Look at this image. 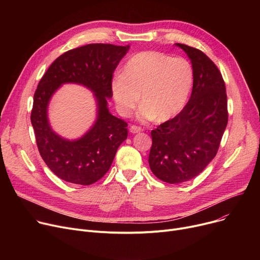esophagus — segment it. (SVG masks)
Listing matches in <instances>:
<instances>
[{
    "label": "esophagus",
    "mask_w": 260,
    "mask_h": 260,
    "mask_svg": "<svg viewBox=\"0 0 260 260\" xmlns=\"http://www.w3.org/2000/svg\"><path fill=\"white\" fill-rule=\"evenodd\" d=\"M129 132H131L132 134H137V133H140V132H142V129H141V127H139V126L132 125V126L129 127Z\"/></svg>",
    "instance_id": "esophagus-1"
}]
</instances>
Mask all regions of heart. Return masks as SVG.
<instances>
[{
    "label": "heart",
    "instance_id": "heart-1",
    "mask_svg": "<svg viewBox=\"0 0 260 260\" xmlns=\"http://www.w3.org/2000/svg\"><path fill=\"white\" fill-rule=\"evenodd\" d=\"M193 85V70L181 57L158 51L135 54L112 81L118 112L129 116L140 102L142 120L165 122L178 115L186 104Z\"/></svg>",
    "mask_w": 260,
    "mask_h": 260
}]
</instances>
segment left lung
Segmentation results:
<instances>
[{
  "mask_svg": "<svg viewBox=\"0 0 260 260\" xmlns=\"http://www.w3.org/2000/svg\"><path fill=\"white\" fill-rule=\"evenodd\" d=\"M193 67V89L187 104L173 119L152 131L148 163L168 183L195 178L214 159L228 124V100L222 76L201 50L176 43Z\"/></svg>",
  "mask_w": 260,
  "mask_h": 260,
  "instance_id": "1",
  "label": "left lung"
}]
</instances>
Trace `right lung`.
Masks as SVG:
<instances>
[{
	"label": "right lung",
	"mask_w": 260,
	"mask_h": 260,
	"mask_svg": "<svg viewBox=\"0 0 260 260\" xmlns=\"http://www.w3.org/2000/svg\"><path fill=\"white\" fill-rule=\"evenodd\" d=\"M128 49L129 45L88 44L68 50L52 62L39 82L30 116L37 145L46 166L64 181L89 185L101 179L127 138L126 122L109 113L107 101L113 97V73ZM68 83L93 92L98 106L94 124L73 141L58 135L48 120L52 95Z\"/></svg>",
	"instance_id": "right-lung-1"
}]
</instances>
